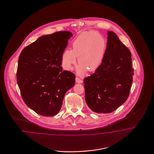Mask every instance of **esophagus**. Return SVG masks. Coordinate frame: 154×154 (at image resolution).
I'll return each instance as SVG.
<instances>
[{
	"label": "esophagus",
	"instance_id": "34e87169",
	"mask_svg": "<svg viewBox=\"0 0 154 154\" xmlns=\"http://www.w3.org/2000/svg\"><path fill=\"white\" fill-rule=\"evenodd\" d=\"M75 81L77 83H82V80L77 77H76V78H75Z\"/></svg>",
	"mask_w": 154,
	"mask_h": 154
}]
</instances>
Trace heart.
Masks as SVG:
<instances>
[{
	"mask_svg": "<svg viewBox=\"0 0 154 154\" xmlns=\"http://www.w3.org/2000/svg\"><path fill=\"white\" fill-rule=\"evenodd\" d=\"M72 50L67 49L62 55V63L66 70L72 69L77 62L80 63L77 73L83 75L87 70L95 72L102 63L107 47L104 37L95 31L84 32L77 37L72 44Z\"/></svg>",
	"mask_w": 154,
	"mask_h": 154,
	"instance_id": "obj_1",
	"label": "heart"
}]
</instances>
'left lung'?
I'll use <instances>...</instances> for the list:
<instances>
[{"instance_id": "obj_1", "label": "left lung", "mask_w": 154, "mask_h": 154, "mask_svg": "<svg viewBox=\"0 0 154 154\" xmlns=\"http://www.w3.org/2000/svg\"><path fill=\"white\" fill-rule=\"evenodd\" d=\"M102 63L84 80L85 101L97 113H110L128 98L133 75L132 55L112 31L107 32Z\"/></svg>"}]
</instances>
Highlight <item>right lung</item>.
<instances>
[{"label":"right lung","mask_w":154,"mask_h":154,"mask_svg":"<svg viewBox=\"0 0 154 154\" xmlns=\"http://www.w3.org/2000/svg\"><path fill=\"white\" fill-rule=\"evenodd\" d=\"M72 36L68 31L44 35L23 48L20 55L17 81L22 99L42 116L57 114L66 92L74 85L75 75L60 66L62 53Z\"/></svg>","instance_id":"right-lung-1"}]
</instances>
